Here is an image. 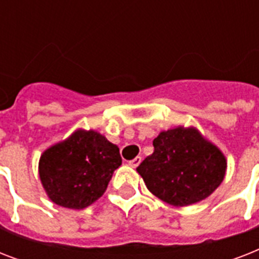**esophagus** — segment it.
Instances as JSON below:
<instances>
[{
    "mask_svg": "<svg viewBox=\"0 0 259 259\" xmlns=\"http://www.w3.org/2000/svg\"><path fill=\"white\" fill-rule=\"evenodd\" d=\"M141 160H142V158L140 157V156H137V157L133 158L132 161H129V165L132 166V168H137V166L141 164Z\"/></svg>",
    "mask_w": 259,
    "mask_h": 259,
    "instance_id": "obj_1",
    "label": "esophagus"
}]
</instances>
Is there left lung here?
I'll list each match as a JSON object with an SVG mask.
<instances>
[{
  "label": "left lung",
  "mask_w": 259,
  "mask_h": 259,
  "mask_svg": "<svg viewBox=\"0 0 259 259\" xmlns=\"http://www.w3.org/2000/svg\"><path fill=\"white\" fill-rule=\"evenodd\" d=\"M137 172L154 196L175 207L204 200L225 179V154L195 127L177 126L153 140Z\"/></svg>",
  "instance_id": "1"
}]
</instances>
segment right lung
I'll return each mask as SVG.
<instances>
[{
    "label": "right lung",
    "mask_w": 259,
    "mask_h": 259,
    "mask_svg": "<svg viewBox=\"0 0 259 259\" xmlns=\"http://www.w3.org/2000/svg\"><path fill=\"white\" fill-rule=\"evenodd\" d=\"M121 164L117 145L95 130L79 129L41 154L38 175L55 204L82 209L105 193Z\"/></svg>",
    "instance_id": "1"
}]
</instances>
